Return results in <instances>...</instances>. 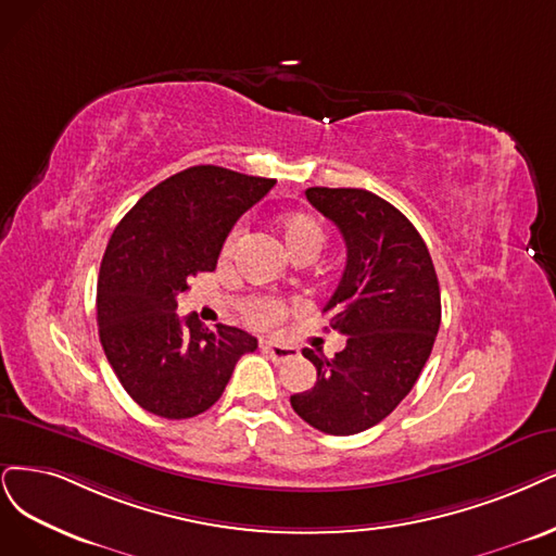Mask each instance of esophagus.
<instances>
[{
	"label": "esophagus",
	"instance_id": "1",
	"mask_svg": "<svg viewBox=\"0 0 556 556\" xmlns=\"http://www.w3.org/2000/svg\"><path fill=\"white\" fill-rule=\"evenodd\" d=\"M263 351L270 355L275 362H289V359H295L300 353H298V348H293V345H283V343H277V341H265L263 345Z\"/></svg>",
	"mask_w": 556,
	"mask_h": 556
}]
</instances>
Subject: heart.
Instances as JSON below:
<instances>
[{
    "mask_svg": "<svg viewBox=\"0 0 556 556\" xmlns=\"http://www.w3.org/2000/svg\"><path fill=\"white\" fill-rule=\"evenodd\" d=\"M277 231L279 238L283 242V250L289 254L293 261L298 258H314L320 247L325 242V231L320 222L304 213V211H293V213H283L277 219ZM240 240V229H231L229 236L224 238L222 242V256L226 258L233 250ZM289 306L275 302V300H254L250 306H247V320H250L254 327H275L279 325L286 316H289Z\"/></svg>",
    "mask_w": 556,
    "mask_h": 556,
    "instance_id": "heart-1",
    "label": "heart"
}]
</instances>
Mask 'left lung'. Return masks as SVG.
<instances>
[{"label": "left lung", "instance_id": "left-lung-1", "mask_svg": "<svg viewBox=\"0 0 556 556\" xmlns=\"http://www.w3.org/2000/svg\"><path fill=\"white\" fill-rule=\"evenodd\" d=\"M304 194L339 226L348 250L323 309L345 348L332 359L304 348L318 378L291 405L320 433L355 435L392 415L415 387L440 330V283L424 238L389 201L357 188Z\"/></svg>", "mask_w": 556, "mask_h": 556}]
</instances>
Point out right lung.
<instances>
[{"label":"right lung","mask_w":556,"mask_h":556,"mask_svg":"<svg viewBox=\"0 0 556 556\" xmlns=\"http://www.w3.org/2000/svg\"><path fill=\"white\" fill-rule=\"evenodd\" d=\"M277 180L199 164L162 180L118 222L100 263L98 332L130 399L164 419H190L222 396L256 339L180 318L188 281L213 273L238 217Z\"/></svg>","instance_id":"1"}]
</instances>
